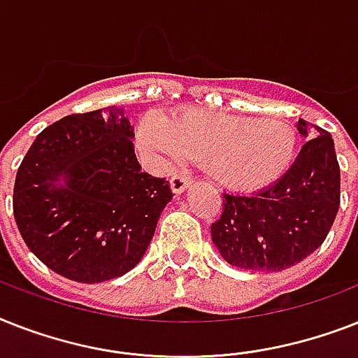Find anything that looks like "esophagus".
Returning <instances> with one entry per match:
<instances>
[{"label":"esophagus","mask_w":358,"mask_h":358,"mask_svg":"<svg viewBox=\"0 0 358 358\" xmlns=\"http://www.w3.org/2000/svg\"><path fill=\"white\" fill-rule=\"evenodd\" d=\"M189 185H191V178H189L187 174H184V173L174 174L173 178H171V189H173V193H176V194L184 193Z\"/></svg>","instance_id":"obj_1"}]
</instances>
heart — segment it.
<instances>
[{"mask_svg": "<svg viewBox=\"0 0 358 358\" xmlns=\"http://www.w3.org/2000/svg\"><path fill=\"white\" fill-rule=\"evenodd\" d=\"M139 147L159 165L206 162L220 185L257 191L283 176L298 149L294 129L280 121L191 108L167 121L149 113L138 127Z\"/></svg>", "mask_w": 358, "mask_h": 358, "instance_id": "1", "label": "heart"}]
</instances>
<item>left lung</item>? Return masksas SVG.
Segmentation results:
<instances>
[{
	"instance_id": "1",
	"label": "left lung",
	"mask_w": 358,
	"mask_h": 358,
	"mask_svg": "<svg viewBox=\"0 0 358 358\" xmlns=\"http://www.w3.org/2000/svg\"><path fill=\"white\" fill-rule=\"evenodd\" d=\"M307 139L287 173L259 193H224L211 239L231 266L280 272L325 241L340 206V167L329 132L300 119ZM315 138H313L312 136Z\"/></svg>"
}]
</instances>
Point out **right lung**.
Segmentation results:
<instances>
[{
	"label": "right lung",
	"mask_w": 358,
	"mask_h": 358,
	"mask_svg": "<svg viewBox=\"0 0 358 358\" xmlns=\"http://www.w3.org/2000/svg\"><path fill=\"white\" fill-rule=\"evenodd\" d=\"M132 139L123 110L108 106L49 124L25 154L14 219L29 250L57 274L108 281L149 248L173 191L141 171Z\"/></svg>",
	"instance_id": "right-lung-1"
}]
</instances>
